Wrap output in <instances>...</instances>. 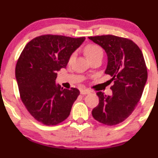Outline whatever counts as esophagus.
<instances>
[{
	"label": "esophagus",
	"mask_w": 158,
	"mask_h": 158,
	"mask_svg": "<svg viewBox=\"0 0 158 158\" xmlns=\"http://www.w3.org/2000/svg\"><path fill=\"white\" fill-rule=\"evenodd\" d=\"M80 93L82 94V95H87V94L90 93V92L88 90H85V89H82V90L80 91Z\"/></svg>",
	"instance_id": "obj_1"
}]
</instances>
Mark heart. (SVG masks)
Returning <instances> with one entry per match:
<instances>
[{"instance_id":"b5f03b06","label":"heart","mask_w":158,"mask_h":158,"mask_svg":"<svg viewBox=\"0 0 158 158\" xmlns=\"http://www.w3.org/2000/svg\"><path fill=\"white\" fill-rule=\"evenodd\" d=\"M85 54L86 57L89 59L94 58L96 56H103V49L101 47L96 44H89L85 48ZM75 56V54H72L69 58V61H71Z\"/></svg>"}]
</instances>
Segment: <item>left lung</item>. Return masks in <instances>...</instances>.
<instances>
[{
  "label": "left lung",
  "instance_id": "obj_1",
  "mask_svg": "<svg viewBox=\"0 0 158 158\" xmlns=\"http://www.w3.org/2000/svg\"><path fill=\"white\" fill-rule=\"evenodd\" d=\"M101 46L108 56L105 73L110 81L112 95L97 92L99 103L92 111L94 118L106 125L124 122L140 101L148 79V70L142 52L131 40L114 35L89 37Z\"/></svg>",
  "mask_w": 158,
  "mask_h": 158
}]
</instances>
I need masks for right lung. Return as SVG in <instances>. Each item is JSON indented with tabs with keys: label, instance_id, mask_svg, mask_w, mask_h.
I'll return each instance as SVG.
<instances>
[{
	"label": "right lung",
	"instance_id": "add662e5",
	"mask_svg": "<svg viewBox=\"0 0 158 158\" xmlns=\"http://www.w3.org/2000/svg\"><path fill=\"white\" fill-rule=\"evenodd\" d=\"M85 37L42 35L22 51L15 69L20 96L30 114L40 123L56 125L69 117L79 89L61 88L57 71L66 68L73 52Z\"/></svg>",
	"mask_w": 158,
	"mask_h": 158
}]
</instances>
